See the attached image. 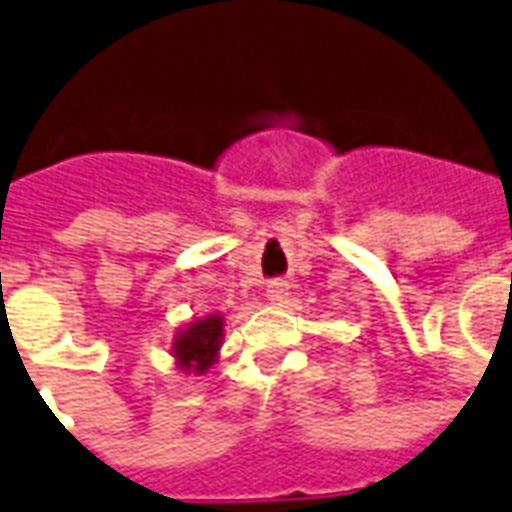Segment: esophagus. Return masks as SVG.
Here are the masks:
<instances>
[{
  "instance_id": "obj_1",
  "label": "esophagus",
  "mask_w": 512,
  "mask_h": 512,
  "mask_svg": "<svg viewBox=\"0 0 512 512\" xmlns=\"http://www.w3.org/2000/svg\"><path fill=\"white\" fill-rule=\"evenodd\" d=\"M286 294H289V284L281 281V278H273L268 284V289H265V297H268L270 302H284Z\"/></svg>"
}]
</instances>
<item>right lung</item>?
<instances>
[{
	"label": "right lung",
	"instance_id": "obj_1",
	"mask_svg": "<svg viewBox=\"0 0 512 512\" xmlns=\"http://www.w3.org/2000/svg\"><path fill=\"white\" fill-rule=\"evenodd\" d=\"M223 326H226V321L218 313L186 323L170 347V352L176 357L178 371L194 373V376L210 371L218 360L220 344H223Z\"/></svg>",
	"mask_w": 512,
	"mask_h": 512
}]
</instances>
